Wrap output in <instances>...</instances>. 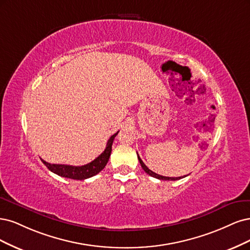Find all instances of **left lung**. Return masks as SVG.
<instances>
[{"mask_svg": "<svg viewBox=\"0 0 250 250\" xmlns=\"http://www.w3.org/2000/svg\"><path fill=\"white\" fill-rule=\"evenodd\" d=\"M137 156H138V160H139V162H140V164H141V167L143 168V170L146 171L147 174H149L150 176H152V178H156V179H158V180H162V181H176V180L182 179L181 176H179V178H169V176H163V175H160V174L155 173L154 171H151L150 169H148L147 166L143 163V161L140 159V157H139L138 154H137ZM185 176H187V175H185ZM183 178H184V176H183Z\"/></svg>", "mask_w": 250, "mask_h": 250, "instance_id": "obj_1", "label": "left lung"}]
</instances>
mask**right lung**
<instances>
[{
	"instance_id": "add662e5",
	"label": "right lung",
	"mask_w": 250,
	"mask_h": 250,
	"mask_svg": "<svg viewBox=\"0 0 250 250\" xmlns=\"http://www.w3.org/2000/svg\"><path fill=\"white\" fill-rule=\"evenodd\" d=\"M118 134L115 133L110 137V139L107 142V146L102 154L94 159L92 162L88 163L86 165L82 166H71V165H64V164H51L45 162L44 160L42 159L43 164L50 169V170L56 174H58L63 178H67L71 180H80L83 181L86 179H89L91 176L98 174L100 171H102L104 167L107 165L109 158L111 156L112 151V144H113V140Z\"/></svg>"
}]
</instances>
